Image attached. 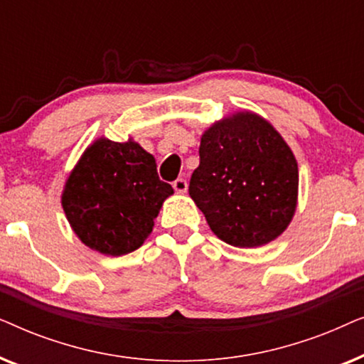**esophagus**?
I'll return each mask as SVG.
<instances>
[{
    "label": "esophagus",
    "mask_w": 364,
    "mask_h": 364,
    "mask_svg": "<svg viewBox=\"0 0 364 364\" xmlns=\"http://www.w3.org/2000/svg\"><path fill=\"white\" fill-rule=\"evenodd\" d=\"M172 187L177 193H186L187 188H188V183H187L186 178H177V181L172 183Z\"/></svg>",
    "instance_id": "esophagus-1"
}]
</instances>
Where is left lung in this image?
<instances>
[{
  "instance_id": "8db88e82",
  "label": "left lung",
  "mask_w": 364,
  "mask_h": 364,
  "mask_svg": "<svg viewBox=\"0 0 364 364\" xmlns=\"http://www.w3.org/2000/svg\"><path fill=\"white\" fill-rule=\"evenodd\" d=\"M200 164L188 193L212 232L228 245L255 248L290 225L298 200V164L275 127L243 111L202 134Z\"/></svg>"
}]
</instances>
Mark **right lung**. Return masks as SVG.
Segmentation results:
<instances>
[{"label": "right lung", "mask_w": 364, "mask_h": 364, "mask_svg": "<svg viewBox=\"0 0 364 364\" xmlns=\"http://www.w3.org/2000/svg\"><path fill=\"white\" fill-rule=\"evenodd\" d=\"M173 188L162 182L152 154L129 139H97L79 159L64 186L61 203L84 245L104 255L137 250L151 235L154 218Z\"/></svg>", "instance_id": "obj_1"}]
</instances>
